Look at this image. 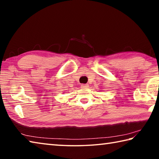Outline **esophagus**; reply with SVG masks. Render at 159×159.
Wrapping results in <instances>:
<instances>
[{"label":"esophagus","instance_id":"esophagus-1","mask_svg":"<svg viewBox=\"0 0 159 159\" xmlns=\"http://www.w3.org/2000/svg\"><path fill=\"white\" fill-rule=\"evenodd\" d=\"M88 84H82L81 85V88H87L88 87Z\"/></svg>","mask_w":159,"mask_h":159}]
</instances>
